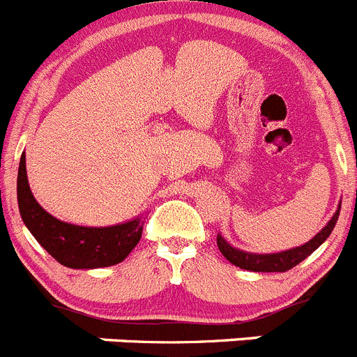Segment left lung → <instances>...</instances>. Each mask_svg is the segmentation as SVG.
I'll return each instance as SVG.
<instances>
[{
    "instance_id": "left-lung-1",
    "label": "left lung",
    "mask_w": 357,
    "mask_h": 357,
    "mask_svg": "<svg viewBox=\"0 0 357 357\" xmlns=\"http://www.w3.org/2000/svg\"><path fill=\"white\" fill-rule=\"evenodd\" d=\"M338 213H340V208L337 210V213L333 215V219L329 220L324 227L321 229V233L314 236L310 242H307L305 245L296 247V249L286 250V252H278V254H250L243 252V250L235 249L231 247L226 240L220 235H217V247H219L220 254L226 257L229 263H233L235 266L243 268V270L249 271H287L291 268H294L296 264H300L305 257L310 256L329 235L333 231L335 224L338 220Z\"/></svg>"
}]
</instances>
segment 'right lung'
Returning a JSON list of instances; mask_svg holds the SVG:
<instances>
[{
	"mask_svg": "<svg viewBox=\"0 0 357 357\" xmlns=\"http://www.w3.org/2000/svg\"><path fill=\"white\" fill-rule=\"evenodd\" d=\"M17 199L24 224L36 242L68 268H103L121 263L142 238L140 219L110 227H86L63 222L47 213L28 184L26 155H20Z\"/></svg>",
	"mask_w": 357,
	"mask_h": 357,
	"instance_id": "1",
	"label": "right lung"
}]
</instances>
